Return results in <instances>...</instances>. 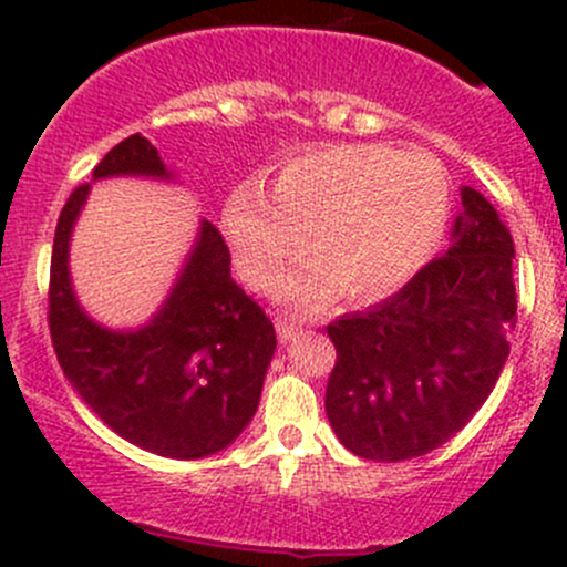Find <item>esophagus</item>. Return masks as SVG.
<instances>
[{
  "instance_id": "1",
  "label": "esophagus",
  "mask_w": 567,
  "mask_h": 567,
  "mask_svg": "<svg viewBox=\"0 0 567 567\" xmlns=\"http://www.w3.org/2000/svg\"><path fill=\"white\" fill-rule=\"evenodd\" d=\"M277 337L282 342H290L293 340V337H299L301 334V323L299 320H290V318H277Z\"/></svg>"
}]
</instances>
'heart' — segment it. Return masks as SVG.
Returning a JSON list of instances; mask_svg holds the SVG:
<instances>
[{
  "mask_svg": "<svg viewBox=\"0 0 567 567\" xmlns=\"http://www.w3.org/2000/svg\"><path fill=\"white\" fill-rule=\"evenodd\" d=\"M453 188L442 162L384 145H331L279 169L274 192L247 181L221 210L238 271L268 288L310 241L318 255L279 282V299L320 310L348 288L359 301L403 288L447 233Z\"/></svg>",
  "mask_w": 567,
  "mask_h": 567,
  "instance_id": "heart-1",
  "label": "heart"
}]
</instances>
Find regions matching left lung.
Here are the masks:
<instances>
[{
  "label": "left lung",
  "mask_w": 567,
  "mask_h": 567,
  "mask_svg": "<svg viewBox=\"0 0 567 567\" xmlns=\"http://www.w3.org/2000/svg\"><path fill=\"white\" fill-rule=\"evenodd\" d=\"M444 255L362 316L326 326L337 362L326 416L368 461H409L442 447L485 403L516 329L513 236L494 205L461 188Z\"/></svg>",
  "instance_id": "left-lung-1"
}]
</instances>
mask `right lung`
<instances>
[{
  "mask_svg": "<svg viewBox=\"0 0 567 567\" xmlns=\"http://www.w3.org/2000/svg\"><path fill=\"white\" fill-rule=\"evenodd\" d=\"M120 175L173 177L140 134L114 145L93 169V181ZM87 194L90 183L73 188L51 251L49 329L62 373L125 442L177 461L219 453L255 416L277 348L274 323L233 282L230 249L205 219L156 316L131 331L95 323L68 271L71 233Z\"/></svg>",
  "mask_w": 567,
  "mask_h": 567,
  "instance_id": "obj_1",
  "label": "right lung"
}]
</instances>
